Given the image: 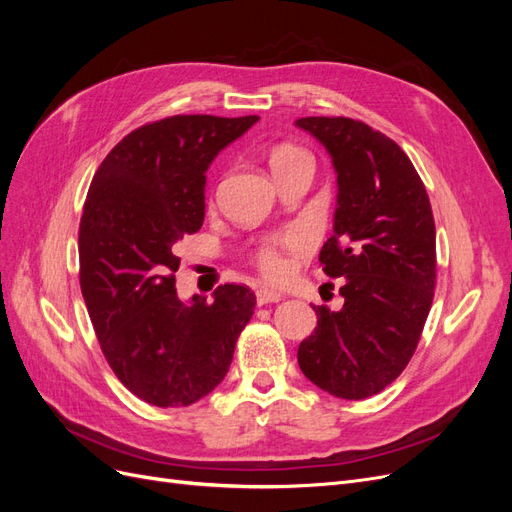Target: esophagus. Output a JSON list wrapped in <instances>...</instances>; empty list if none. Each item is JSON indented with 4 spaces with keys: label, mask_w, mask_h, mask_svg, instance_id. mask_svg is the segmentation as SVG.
I'll use <instances>...</instances> for the list:
<instances>
[{
    "label": "esophagus",
    "mask_w": 512,
    "mask_h": 512,
    "mask_svg": "<svg viewBox=\"0 0 512 512\" xmlns=\"http://www.w3.org/2000/svg\"><path fill=\"white\" fill-rule=\"evenodd\" d=\"M275 301H282V292H277V290L267 288V286H260V288L256 290V303H258V305L275 303Z\"/></svg>",
    "instance_id": "34e87169"
}]
</instances>
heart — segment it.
I'll use <instances>...</instances> for the list:
<instances>
[{
	"label": "heart",
	"instance_id": "1",
	"mask_svg": "<svg viewBox=\"0 0 512 512\" xmlns=\"http://www.w3.org/2000/svg\"><path fill=\"white\" fill-rule=\"evenodd\" d=\"M309 158L307 153L299 147L292 145H284L277 147L271 153V168L277 170L282 168L294 160H303ZM303 245V237L299 232H282V235H267L256 241L254 247V265L258 267V271L267 277H282L286 273V252L288 250H297V247Z\"/></svg>",
	"mask_w": 512,
	"mask_h": 512
}]
</instances>
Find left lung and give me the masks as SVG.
Masks as SVG:
<instances>
[{
	"label": "left lung",
	"mask_w": 512,
	"mask_h": 512,
	"mask_svg": "<svg viewBox=\"0 0 512 512\" xmlns=\"http://www.w3.org/2000/svg\"><path fill=\"white\" fill-rule=\"evenodd\" d=\"M337 170L333 235L322 271L342 277L344 307L314 305L318 324L297 359L339 399L384 391L410 363L436 288V224L425 185L389 136L350 117H301Z\"/></svg>",
	"instance_id": "1"
}]
</instances>
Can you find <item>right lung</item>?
Wrapping results in <instances>:
<instances>
[{
  "label": "right lung",
  "mask_w": 512,
  "mask_h": 512,
  "mask_svg": "<svg viewBox=\"0 0 512 512\" xmlns=\"http://www.w3.org/2000/svg\"><path fill=\"white\" fill-rule=\"evenodd\" d=\"M258 121L173 115L111 149L91 179L79 226V280L106 363L158 408L196 404L218 386L256 294L224 284L183 303L175 243L205 220V170Z\"/></svg>",
  "instance_id": "obj_1"
}]
</instances>
